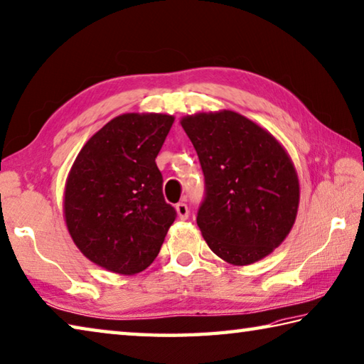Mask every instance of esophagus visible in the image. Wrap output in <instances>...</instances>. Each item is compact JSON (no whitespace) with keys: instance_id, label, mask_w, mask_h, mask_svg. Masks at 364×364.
Listing matches in <instances>:
<instances>
[{"instance_id":"34e87169","label":"esophagus","mask_w":364,"mask_h":364,"mask_svg":"<svg viewBox=\"0 0 364 364\" xmlns=\"http://www.w3.org/2000/svg\"><path fill=\"white\" fill-rule=\"evenodd\" d=\"M175 208H176V213H178V218H180V220H188V216H189V208H188V205L184 203V202H180V203H176L175 205Z\"/></svg>"}]
</instances>
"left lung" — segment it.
<instances>
[{"instance_id":"obj_1","label":"left lung","mask_w":364,"mask_h":364,"mask_svg":"<svg viewBox=\"0 0 364 364\" xmlns=\"http://www.w3.org/2000/svg\"><path fill=\"white\" fill-rule=\"evenodd\" d=\"M205 178L197 226L221 259L245 266L262 259L291 230L299 181L275 138L234 111L181 119Z\"/></svg>"}]
</instances>
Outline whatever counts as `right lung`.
I'll use <instances>...</instances> for the list:
<instances>
[{"instance_id": "add662e5", "label": "right lung", "mask_w": 364, "mask_h": 364, "mask_svg": "<svg viewBox=\"0 0 364 364\" xmlns=\"http://www.w3.org/2000/svg\"><path fill=\"white\" fill-rule=\"evenodd\" d=\"M173 116L122 114L84 144L65 188V218L85 257L116 274L146 269L176 210L156 165Z\"/></svg>"}]
</instances>
